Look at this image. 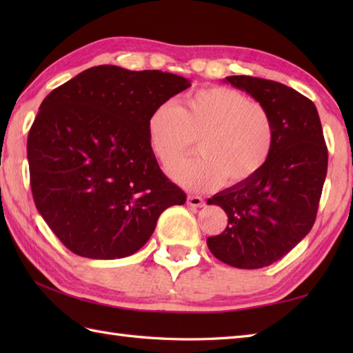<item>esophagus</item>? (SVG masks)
<instances>
[{
	"instance_id": "esophagus-1",
	"label": "esophagus",
	"mask_w": 353,
	"mask_h": 353,
	"mask_svg": "<svg viewBox=\"0 0 353 353\" xmlns=\"http://www.w3.org/2000/svg\"><path fill=\"white\" fill-rule=\"evenodd\" d=\"M188 205L192 208H203L205 200L199 196H188Z\"/></svg>"
}]
</instances>
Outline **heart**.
<instances>
[{
  "label": "heart",
  "mask_w": 353,
  "mask_h": 353,
  "mask_svg": "<svg viewBox=\"0 0 353 353\" xmlns=\"http://www.w3.org/2000/svg\"><path fill=\"white\" fill-rule=\"evenodd\" d=\"M150 147L163 167L188 156L196 141L201 157L170 171L174 181L192 191L250 182L265 168L273 153L276 125L272 112L226 86L201 88L185 106L163 101L148 117Z\"/></svg>",
  "instance_id": "1"
}]
</instances>
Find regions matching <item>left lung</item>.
Segmentation results:
<instances>
[{
  "instance_id": "8db88e82",
  "label": "left lung",
  "mask_w": 353,
  "mask_h": 353,
  "mask_svg": "<svg viewBox=\"0 0 353 353\" xmlns=\"http://www.w3.org/2000/svg\"><path fill=\"white\" fill-rule=\"evenodd\" d=\"M270 109L276 125L273 153L250 182L208 200L228 214V228L209 236L216 259L236 268H262L283 258L310 234L327 171V147L314 103L279 81L226 77Z\"/></svg>"
}]
</instances>
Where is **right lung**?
<instances>
[{
    "instance_id": "obj_1",
    "label": "right lung",
    "mask_w": 353,
    "mask_h": 353,
    "mask_svg": "<svg viewBox=\"0 0 353 353\" xmlns=\"http://www.w3.org/2000/svg\"><path fill=\"white\" fill-rule=\"evenodd\" d=\"M176 74L100 65L51 91L28 132L37 211L65 247L89 259L130 256L186 194L163 174L147 121L190 88Z\"/></svg>"
}]
</instances>
